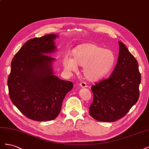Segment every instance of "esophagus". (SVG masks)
<instances>
[{
  "label": "esophagus",
  "mask_w": 149,
  "mask_h": 149,
  "mask_svg": "<svg viewBox=\"0 0 149 149\" xmlns=\"http://www.w3.org/2000/svg\"><path fill=\"white\" fill-rule=\"evenodd\" d=\"M79 85L81 88H87L88 87V85L86 84V83H84V82H81L79 84Z\"/></svg>",
  "instance_id": "esophagus-1"
}]
</instances>
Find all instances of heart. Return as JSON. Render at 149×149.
I'll return each instance as SVG.
<instances>
[{
    "mask_svg": "<svg viewBox=\"0 0 149 149\" xmlns=\"http://www.w3.org/2000/svg\"><path fill=\"white\" fill-rule=\"evenodd\" d=\"M73 58L67 55L63 59L65 69L69 71L77 70L83 66L85 78L91 81L103 78L113 68L116 61L114 53L93 43H84L76 47L72 52Z\"/></svg>",
    "mask_w": 149,
    "mask_h": 149,
    "instance_id": "obj_1",
    "label": "heart"
}]
</instances>
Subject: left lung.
I'll use <instances>...</instances> for the list:
<instances>
[{
	"label": "left lung",
	"mask_w": 149,
	"mask_h": 149,
	"mask_svg": "<svg viewBox=\"0 0 149 149\" xmlns=\"http://www.w3.org/2000/svg\"><path fill=\"white\" fill-rule=\"evenodd\" d=\"M119 55L109 78L91 87L93 101L89 114L102 122H114L123 117L139 97L141 75L138 62L125 45L119 42Z\"/></svg>",
	"instance_id": "1"
}]
</instances>
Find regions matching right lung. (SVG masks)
<instances>
[{
	"instance_id": "obj_1",
	"label": "right lung",
	"mask_w": 149,
	"mask_h": 149,
	"mask_svg": "<svg viewBox=\"0 0 149 149\" xmlns=\"http://www.w3.org/2000/svg\"><path fill=\"white\" fill-rule=\"evenodd\" d=\"M56 35L49 34L28 40L13 57L8 78L12 103L26 118L52 120L59 114L66 94L73 84L53 75L48 53L55 51Z\"/></svg>"
}]
</instances>
